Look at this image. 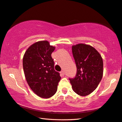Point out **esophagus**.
I'll return each mask as SVG.
<instances>
[{
    "label": "esophagus",
    "instance_id": "obj_1",
    "mask_svg": "<svg viewBox=\"0 0 122 122\" xmlns=\"http://www.w3.org/2000/svg\"><path fill=\"white\" fill-rule=\"evenodd\" d=\"M61 75H62V76H64V75H65V72H64V71L63 70V71H61Z\"/></svg>",
    "mask_w": 122,
    "mask_h": 122
}]
</instances>
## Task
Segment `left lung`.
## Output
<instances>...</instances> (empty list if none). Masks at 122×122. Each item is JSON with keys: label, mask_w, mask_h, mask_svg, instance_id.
<instances>
[{"label": "left lung", "mask_w": 122, "mask_h": 122, "mask_svg": "<svg viewBox=\"0 0 122 122\" xmlns=\"http://www.w3.org/2000/svg\"><path fill=\"white\" fill-rule=\"evenodd\" d=\"M77 67L75 77L69 79L73 91L86 96L98 87L103 75V61L97 50L89 45L78 44L72 46Z\"/></svg>", "instance_id": "1"}]
</instances>
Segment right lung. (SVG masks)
Segmentation results:
<instances>
[{"label":"right lung","instance_id":"1","mask_svg":"<svg viewBox=\"0 0 122 122\" xmlns=\"http://www.w3.org/2000/svg\"><path fill=\"white\" fill-rule=\"evenodd\" d=\"M55 48L48 41H39L30 46L23 56L26 81L33 92L40 98H49L55 95L61 79L59 73L55 70L51 57Z\"/></svg>","mask_w":122,"mask_h":122}]
</instances>
